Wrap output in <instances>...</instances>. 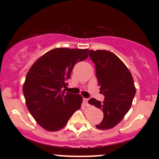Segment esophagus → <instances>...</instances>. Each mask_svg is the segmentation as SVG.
I'll list each match as a JSON object with an SVG mask.
<instances>
[{
	"mask_svg": "<svg viewBox=\"0 0 159 159\" xmlns=\"http://www.w3.org/2000/svg\"><path fill=\"white\" fill-rule=\"evenodd\" d=\"M88 101H89L88 98H83V102H84V103L85 104L86 106H90V104H89Z\"/></svg>",
	"mask_w": 159,
	"mask_h": 159,
	"instance_id": "esophagus-1",
	"label": "esophagus"
}]
</instances>
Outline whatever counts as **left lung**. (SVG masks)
I'll use <instances>...</instances> for the list:
<instances>
[{"mask_svg":"<svg viewBox=\"0 0 159 159\" xmlns=\"http://www.w3.org/2000/svg\"><path fill=\"white\" fill-rule=\"evenodd\" d=\"M96 66L100 93L105 96L102 102L92 98L89 104L101 109L102 121L96 124L98 129L116 126L129 111L136 93L134 80L126 66L114 53L106 50L89 51Z\"/></svg>","mask_w":159,"mask_h":159,"instance_id":"left-lung-1","label":"left lung"}]
</instances>
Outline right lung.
<instances>
[{
	"mask_svg": "<svg viewBox=\"0 0 159 159\" xmlns=\"http://www.w3.org/2000/svg\"><path fill=\"white\" fill-rule=\"evenodd\" d=\"M87 57L88 49L54 48L39 58L27 72L23 86L26 105L45 130H60L81 108L82 96L66 92V88L74 66Z\"/></svg>",
	"mask_w": 159,
	"mask_h": 159,
	"instance_id": "right-lung-1",
	"label": "right lung"
}]
</instances>
